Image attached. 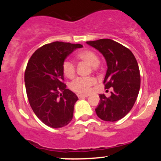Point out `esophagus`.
Returning a JSON list of instances; mask_svg holds the SVG:
<instances>
[{"label": "esophagus", "instance_id": "1", "mask_svg": "<svg viewBox=\"0 0 161 161\" xmlns=\"http://www.w3.org/2000/svg\"><path fill=\"white\" fill-rule=\"evenodd\" d=\"M79 98H83V97H88V95H77Z\"/></svg>", "mask_w": 161, "mask_h": 161}]
</instances>
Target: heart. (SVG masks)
I'll return each mask as SVG.
<instances>
[{
    "label": "heart",
    "instance_id": "b5f03b06",
    "mask_svg": "<svg viewBox=\"0 0 161 161\" xmlns=\"http://www.w3.org/2000/svg\"><path fill=\"white\" fill-rule=\"evenodd\" d=\"M77 57L79 60L87 63L90 66L95 67L99 64V57L91 50H83L78 53ZM63 72L66 77L72 79L75 74V66L74 63L69 60H66L63 64ZM96 83L95 79L92 77H78L70 84L72 91L79 94H88L91 88Z\"/></svg>",
    "mask_w": 161,
    "mask_h": 161
}]
</instances>
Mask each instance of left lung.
Returning a JSON list of instances; mask_svg holds the SVG:
<instances>
[{
    "label": "left lung",
    "instance_id": "left-lung-1",
    "mask_svg": "<svg viewBox=\"0 0 161 161\" xmlns=\"http://www.w3.org/2000/svg\"><path fill=\"white\" fill-rule=\"evenodd\" d=\"M103 54L108 70L104 80L105 89L113 87L111 95H100L97 116L104 121L115 122L132 110L140 89V72L137 60L130 50L111 39L86 42Z\"/></svg>",
    "mask_w": 161,
    "mask_h": 161
}]
</instances>
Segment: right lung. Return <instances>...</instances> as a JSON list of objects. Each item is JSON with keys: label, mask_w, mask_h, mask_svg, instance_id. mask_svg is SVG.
<instances>
[{"label": "right lung", "mask_w": 161, "mask_h": 161, "mask_svg": "<svg viewBox=\"0 0 161 161\" xmlns=\"http://www.w3.org/2000/svg\"><path fill=\"white\" fill-rule=\"evenodd\" d=\"M80 44L54 42L36 50L28 61L25 86L29 104L42 123L51 128H61L73 117L75 93L64 83L63 64Z\"/></svg>", "instance_id": "add662e5"}]
</instances>
